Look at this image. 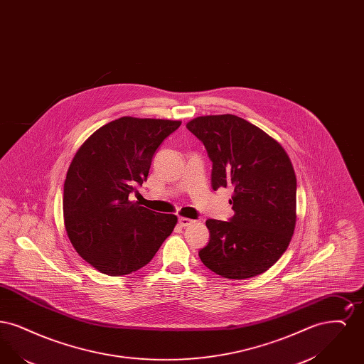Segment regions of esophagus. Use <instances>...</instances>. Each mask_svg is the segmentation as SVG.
<instances>
[{
	"label": "esophagus",
	"instance_id": "1",
	"mask_svg": "<svg viewBox=\"0 0 364 364\" xmlns=\"http://www.w3.org/2000/svg\"><path fill=\"white\" fill-rule=\"evenodd\" d=\"M178 224L181 226H190L193 224V221L190 220V218H186V217H180L178 218Z\"/></svg>",
	"mask_w": 364,
	"mask_h": 364
}]
</instances>
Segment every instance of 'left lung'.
<instances>
[{
  "label": "left lung",
  "mask_w": 364,
  "mask_h": 364,
  "mask_svg": "<svg viewBox=\"0 0 364 364\" xmlns=\"http://www.w3.org/2000/svg\"><path fill=\"white\" fill-rule=\"evenodd\" d=\"M213 162L211 186L233 187L229 221L208 220L210 242L199 258L221 277L264 273L287 251L296 225V174L276 139L235 114L187 122Z\"/></svg>",
  "instance_id": "1"
}]
</instances>
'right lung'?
<instances>
[{"label":"right lung","mask_w":364,"mask_h":364,"mask_svg":"<svg viewBox=\"0 0 364 364\" xmlns=\"http://www.w3.org/2000/svg\"><path fill=\"white\" fill-rule=\"evenodd\" d=\"M181 122L120 117L80 146L64 183V224L76 252L107 276L136 272L177 224L128 199L147 178L159 144Z\"/></svg>","instance_id":"1"}]
</instances>
